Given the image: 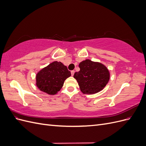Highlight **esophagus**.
<instances>
[{"label": "esophagus", "mask_w": 146, "mask_h": 146, "mask_svg": "<svg viewBox=\"0 0 146 146\" xmlns=\"http://www.w3.org/2000/svg\"><path fill=\"white\" fill-rule=\"evenodd\" d=\"M71 72V75L73 76L74 73H75V70H71V72Z\"/></svg>", "instance_id": "obj_1"}]
</instances>
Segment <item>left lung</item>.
Returning a JSON list of instances; mask_svg holds the SVG:
<instances>
[{
  "instance_id": "8db88e82",
  "label": "left lung",
  "mask_w": 146,
  "mask_h": 146,
  "mask_svg": "<svg viewBox=\"0 0 146 146\" xmlns=\"http://www.w3.org/2000/svg\"><path fill=\"white\" fill-rule=\"evenodd\" d=\"M80 70L74 75L83 94H93L102 90L110 80L107 67L99 62L85 60L78 65Z\"/></svg>"
}]
</instances>
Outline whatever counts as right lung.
<instances>
[{"label":"right lung","mask_w":146,"mask_h":146,"mask_svg":"<svg viewBox=\"0 0 146 146\" xmlns=\"http://www.w3.org/2000/svg\"><path fill=\"white\" fill-rule=\"evenodd\" d=\"M71 76L67 67L62 63L54 61L42 68L36 76L38 89L49 95H55L63 87L64 82Z\"/></svg>","instance_id":"obj_1"}]
</instances>
